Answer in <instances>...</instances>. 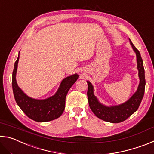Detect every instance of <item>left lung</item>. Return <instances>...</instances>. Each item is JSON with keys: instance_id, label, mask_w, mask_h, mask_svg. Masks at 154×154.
I'll use <instances>...</instances> for the list:
<instances>
[{"instance_id": "obj_1", "label": "left lung", "mask_w": 154, "mask_h": 154, "mask_svg": "<svg viewBox=\"0 0 154 154\" xmlns=\"http://www.w3.org/2000/svg\"><path fill=\"white\" fill-rule=\"evenodd\" d=\"M130 43L137 55V69L139 71V77L140 79L139 85L137 92H135L129 100L121 105L111 106H106L99 102L97 98L94 94V88L90 82L87 81L88 85V100L91 110L97 118L105 122L111 123H119L127 118L136 111L140 105L144 96L145 87V70L143 67V60L140 52L135 48L130 39Z\"/></svg>"}]
</instances>
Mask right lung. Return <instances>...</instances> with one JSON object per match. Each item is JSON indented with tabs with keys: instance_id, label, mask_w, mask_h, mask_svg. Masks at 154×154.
Here are the masks:
<instances>
[{
	"instance_id": "add662e5",
	"label": "right lung",
	"mask_w": 154,
	"mask_h": 154,
	"mask_svg": "<svg viewBox=\"0 0 154 154\" xmlns=\"http://www.w3.org/2000/svg\"><path fill=\"white\" fill-rule=\"evenodd\" d=\"M20 58V51L14 64L12 75V88L17 105L28 118L38 122H45L58 118L65 108V99L68 92L78 79L74 74L62 81L58 91L54 96L44 100H37L28 96L17 85L16 72Z\"/></svg>"
}]
</instances>
